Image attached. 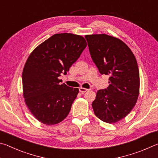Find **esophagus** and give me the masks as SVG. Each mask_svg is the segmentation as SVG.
<instances>
[{
	"mask_svg": "<svg viewBox=\"0 0 158 158\" xmlns=\"http://www.w3.org/2000/svg\"><path fill=\"white\" fill-rule=\"evenodd\" d=\"M88 90H89V89H85V88H80V89H79V91L81 92V93H84L86 91H88Z\"/></svg>",
	"mask_w": 158,
	"mask_h": 158,
	"instance_id": "obj_1",
	"label": "esophagus"
}]
</instances>
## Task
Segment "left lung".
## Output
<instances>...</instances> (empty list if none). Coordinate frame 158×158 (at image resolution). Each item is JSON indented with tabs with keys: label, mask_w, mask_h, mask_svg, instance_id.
Returning a JSON list of instances; mask_svg holds the SVG:
<instances>
[{
	"label": "left lung",
	"mask_w": 158,
	"mask_h": 158,
	"mask_svg": "<svg viewBox=\"0 0 158 158\" xmlns=\"http://www.w3.org/2000/svg\"><path fill=\"white\" fill-rule=\"evenodd\" d=\"M89 52L102 74L109 75V86L98 90L92 106L95 116L107 123L126 117L139 94V72L136 58L121 40L106 34L86 35Z\"/></svg>",
	"instance_id": "obj_1"
}]
</instances>
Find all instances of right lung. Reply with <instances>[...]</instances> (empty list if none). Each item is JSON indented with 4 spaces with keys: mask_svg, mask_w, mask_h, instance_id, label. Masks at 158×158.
Instances as JSON below:
<instances>
[{
    "mask_svg": "<svg viewBox=\"0 0 158 158\" xmlns=\"http://www.w3.org/2000/svg\"><path fill=\"white\" fill-rule=\"evenodd\" d=\"M84 37L57 33L29 55L22 73L23 95L33 116L42 123H59L68 116L79 89L60 84L67 72L86 47Z\"/></svg>",
    "mask_w": 158,
    "mask_h": 158,
    "instance_id": "right-lung-1",
    "label": "right lung"
}]
</instances>
